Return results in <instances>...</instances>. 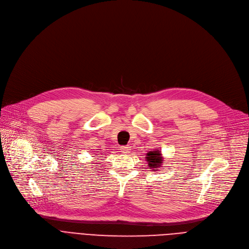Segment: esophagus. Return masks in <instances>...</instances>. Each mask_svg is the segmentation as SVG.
Listing matches in <instances>:
<instances>
[{
    "mask_svg": "<svg viewBox=\"0 0 249 249\" xmlns=\"http://www.w3.org/2000/svg\"><path fill=\"white\" fill-rule=\"evenodd\" d=\"M122 152L124 154H128L130 152V147H129V145H123V147H122Z\"/></svg>",
    "mask_w": 249,
    "mask_h": 249,
    "instance_id": "34e87169",
    "label": "esophagus"
}]
</instances>
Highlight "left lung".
Listing matches in <instances>:
<instances>
[{
    "label": "left lung",
    "instance_id": "8db88e82",
    "mask_svg": "<svg viewBox=\"0 0 249 249\" xmlns=\"http://www.w3.org/2000/svg\"><path fill=\"white\" fill-rule=\"evenodd\" d=\"M145 160L149 163L148 166L152 169L160 168L163 163V157H162V154H160V151L159 150L150 151L149 153H147V155H145Z\"/></svg>",
    "mask_w": 249,
    "mask_h": 249
}]
</instances>
